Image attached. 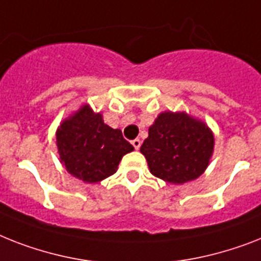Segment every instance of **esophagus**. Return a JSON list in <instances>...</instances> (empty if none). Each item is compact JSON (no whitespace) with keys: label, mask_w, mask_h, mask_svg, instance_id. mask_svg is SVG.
Wrapping results in <instances>:
<instances>
[{"label":"esophagus","mask_w":261,"mask_h":261,"mask_svg":"<svg viewBox=\"0 0 261 261\" xmlns=\"http://www.w3.org/2000/svg\"><path fill=\"white\" fill-rule=\"evenodd\" d=\"M131 145L134 146V149L135 150H138L139 149V147H141V139H134V141H131Z\"/></svg>","instance_id":"obj_1"}]
</instances>
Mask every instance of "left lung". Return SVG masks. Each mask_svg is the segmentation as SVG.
<instances>
[{"mask_svg":"<svg viewBox=\"0 0 261 261\" xmlns=\"http://www.w3.org/2000/svg\"><path fill=\"white\" fill-rule=\"evenodd\" d=\"M215 138L202 122L184 112H164L149 128L141 146L150 171L170 184H185L205 171Z\"/></svg>","mask_w":261,"mask_h":261,"instance_id":"8db88e82","label":"left lung"}]
</instances>
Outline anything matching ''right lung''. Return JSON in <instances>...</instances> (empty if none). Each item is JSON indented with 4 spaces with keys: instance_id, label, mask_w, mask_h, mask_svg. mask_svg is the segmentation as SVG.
Returning <instances> with one entry per match:
<instances>
[{
    "instance_id": "right-lung-1",
    "label": "right lung",
    "mask_w": 261,
    "mask_h": 261,
    "mask_svg": "<svg viewBox=\"0 0 261 261\" xmlns=\"http://www.w3.org/2000/svg\"><path fill=\"white\" fill-rule=\"evenodd\" d=\"M56 141L67 171L90 184L114 174L122 156L134 150L122 131L105 124L100 114H94L88 106L63 122Z\"/></svg>"
}]
</instances>
